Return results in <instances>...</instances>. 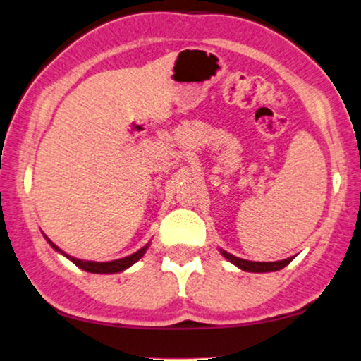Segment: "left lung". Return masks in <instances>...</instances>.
I'll use <instances>...</instances> for the list:
<instances>
[{
  "mask_svg": "<svg viewBox=\"0 0 361 361\" xmlns=\"http://www.w3.org/2000/svg\"><path fill=\"white\" fill-rule=\"evenodd\" d=\"M222 255H224L227 260L232 262L233 265H237L240 270L243 271H252V273H267V271H278L284 268L289 263L293 262L294 257H289L286 260H280V262H250V260H243V258L233 257L232 253H227L226 250H221Z\"/></svg>",
  "mask_w": 361,
  "mask_h": 361,
  "instance_id": "left-lung-1",
  "label": "left lung"
}]
</instances>
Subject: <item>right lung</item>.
Masks as SVG:
<instances>
[{"instance_id":"obj_1","label":"right lung","mask_w":361,"mask_h":361,"mask_svg":"<svg viewBox=\"0 0 361 361\" xmlns=\"http://www.w3.org/2000/svg\"><path fill=\"white\" fill-rule=\"evenodd\" d=\"M45 238H47V237H45ZM47 240H49V238H47ZM49 243L55 248V250L60 252V253H62V255L67 257L70 262H73L78 268H81V270H85V271H88V273H118V271H123V270H126V268H129L130 265H134V263L139 260V258L144 257V253L147 252V248H149V243H147L145 247H142L140 250H137L135 253H132V255H129V257L119 258V260L103 262V263H101V262L78 260V258H73V257L67 255V253H63L57 245H55L54 242L49 240Z\"/></svg>"}]
</instances>
